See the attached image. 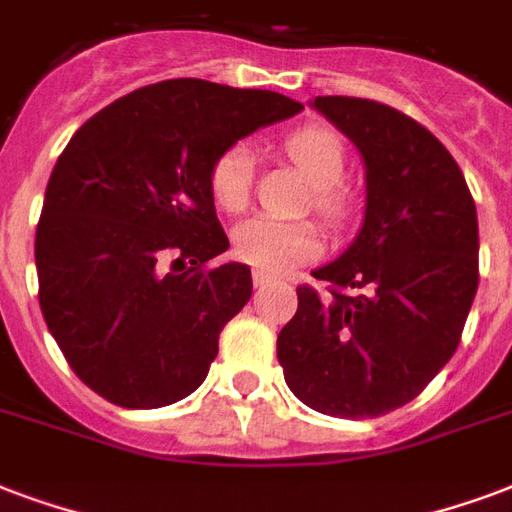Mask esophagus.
Instances as JSON below:
<instances>
[{"instance_id":"esophagus-1","label":"esophagus","mask_w":512,"mask_h":512,"mask_svg":"<svg viewBox=\"0 0 512 512\" xmlns=\"http://www.w3.org/2000/svg\"><path fill=\"white\" fill-rule=\"evenodd\" d=\"M270 283H272V275H267V272H253V286L256 288L270 286Z\"/></svg>"}]
</instances>
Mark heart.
<instances>
[{
    "mask_svg": "<svg viewBox=\"0 0 512 512\" xmlns=\"http://www.w3.org/2000/svg\"><path fill=\"white\" fill-rule=\"evenodd\" d=\"M278 148L313 183V213L334 232L343 229L356 210L353 194L340 183L348 167L343 137L329 126L310 124L280 137ZM207 188L218 210L242 213L253 191L251 151L245 145H232L218 153L210 164ZM232 253L253 270L286 275L321 253V232L313 221H275L256 215L234 226Z\"/></svg>",
    "mask_w": 512,
    "mask_h": 512,
    "instance_id": "b5f03b06",
    "label": "heart"
}]
</instances>
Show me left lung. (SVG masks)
<instances>
[{
    "label": "left lung",
    "instance_id": "1",
    "mask_svg": "<svg viewBox=\"0 0 512 512\" xmlns=\"http://www.w3.org/2000/svg\"><path fill=\"white\" fill-rule=\"evenodd\" d=\"M367 164L353 245L297 288L278 334L288 388L324 416L378 418L424 391L459 348L478 291V213L443 142L394 107L315 96Z\"/></svg>",
    "mask_w": 512,
    "mask_h": 512
}]
</instances>
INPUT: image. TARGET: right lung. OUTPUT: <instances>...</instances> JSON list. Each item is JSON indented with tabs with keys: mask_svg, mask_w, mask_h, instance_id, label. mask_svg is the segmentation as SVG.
<instances>
[{
	"mask_svg": "<svg viewBox=\"0 0 512 512\" xmlns=\"http://www.w3.org/2000/svg\"><path fill=\"white\" fill-rule=\"evenodd\" d=\"M299 110L275 91L178 78L115 99L72 134L45 188L34 261L42 318L99 397L151 410L202 386L253 291L245 264L207 267L229 248L210 164Z\"/></svg>",
	"mask_w": 512,
	"mask_h": 512,
	"instance_id": "1",
	"label": "right lung"
}]
</instances>
